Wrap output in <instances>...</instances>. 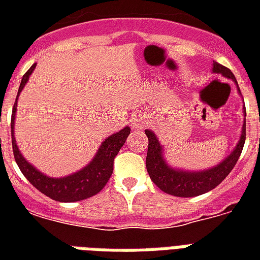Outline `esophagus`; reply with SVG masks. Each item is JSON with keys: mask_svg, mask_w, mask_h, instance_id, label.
Returning a JSON list of instances; mask_svg holds the SVG:
<instances>
[{"mask_svg": "<svg viewBox=\"0 0 260 260\" xmlns=\"http://www.w3.org/2000/svg\"><path fill=\"white\" fill-rule=\"evenodd\" d=\"M144 124H146V120H144L142 114H135L134 117L131 118V126H132V129H143Z\"/></svg>", "mask_w": 260, "mask_h": 260, "instance_id": "esophagus-1", "label": "esophagus"}]
</instances>
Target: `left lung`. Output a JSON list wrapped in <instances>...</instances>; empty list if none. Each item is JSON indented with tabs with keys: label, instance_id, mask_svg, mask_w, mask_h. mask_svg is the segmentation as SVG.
Returning <instances> with one entry per match:
<instances>
[{
	"label": "left lung",
	"instance_id": "obj_1",
	"mask_svg": "<svg viewBox=\"0 0 260 260\" xmlns=\"http://www.w3.org/2000/svg\"><path fill=\"white\" fill-rule=\"evenodd\" d=\"M213 73L232 79L238 85L234 73L220 63L213 62ZM238 91L240 93L239 86ZM244 113H246V106H244ZM146 135L148 138L146 166L152 182L162 191L175 196V197H196L206 191H210L216 186L220 185L225 179L226 175L232 171L235 165L238 163L239 156L244 147V142H246V118L243 121L242 135L234 151L222 162L218 163L217 166L202 171H186L169 166L166 159L163 158V147L159 143L156 135L150 129H146Z\"/></svg>",
	"mask_w": 260,
	"mask_h": 260
}]
</instances>
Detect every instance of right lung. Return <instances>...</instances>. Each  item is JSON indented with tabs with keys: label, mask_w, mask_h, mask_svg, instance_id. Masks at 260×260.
I'll return each mask as SVG.
<instances>
[{
	"label": "right lung",
	"mask_w": 260,
	"mask_h": 260,
	"mask_svg": "<svg viewBox=\"0 0 260 260\" xmlns=\"http://www.w3.org/2000/svg\"><path fill=\"white\" fill-rule=\"evenodd\" d=\"M36 64H32L29 70L22 75L21 83L18 87V94L21 93L25 83L29 79V75L35 70ZM17 98L14 102L13 110H12V121H10V128H12V147H13V154L18 169L24 174V177L32 183V185L46 194L47 197L52 198L59 202H75L82 201L89 197H93L97 193H100L104 186L108 183L110 175L113 173V162L118 151L124 146L128 135L131 134L129 126L122 128L116 134L110 135L101 143L98 148L97 154L91 159V162L82 170L77 173L67 175L63 178H51L44 175L43 173L35 169L26 159L21 155L16 144L14 139V117H16V110H17Z\"/></svg>",
	"instance_id": "obj_1"
}]
</instances>
